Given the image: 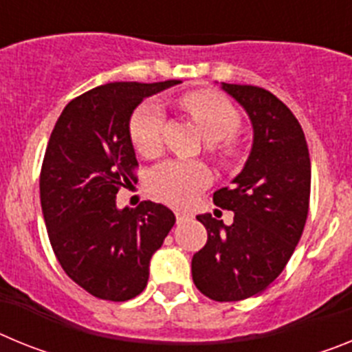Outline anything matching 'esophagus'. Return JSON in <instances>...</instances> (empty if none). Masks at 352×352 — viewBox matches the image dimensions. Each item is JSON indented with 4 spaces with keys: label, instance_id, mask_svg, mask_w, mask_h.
Returning a JSON list of instances; mask_svg holds the SVG:
<instances>
[{
    "label": "esophagus",
    "instance_id": "34e87169",
    "mask_svg": "<svg viewBox=\"0 0 352 352\" xmlns=\"http://www.w3.org/2000/svg\"><path fill=\"white\" fill-rule=\"evenodd\" d=\"M192 214L188 211H176V220L178 222H185V220H190Z\"/></svg>",
    "mask_w": 352,
    "mask_h": 352
}]
</instances>
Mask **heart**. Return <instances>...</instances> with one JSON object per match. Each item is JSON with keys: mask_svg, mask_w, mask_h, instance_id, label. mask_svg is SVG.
I'll list each match as a JSON object with an SVG mask.
<instances>
[{"mask_svg": "<svg viewBox=\"0 0 352 352\" xmlns=\"http://www.w3.org/2000/svg\"><path fill=\"white\" fill-rule=\"evenodd\" d=\"M182 105L194 118L204 138L211 141V153L223 167L236 166L241 148L232 138L239 129V114L231 102L214 91H190ZM164 109L157 100H146L130 120V138L141 155L151 157L160 149ZM206 167L195 162H166L149 176V188L169 204H185L208 183Z\"/></svg>", "mask_w": 352, "mask_h": 352, "instance_id": "obj_1", "label": "heart"}]
</instances>
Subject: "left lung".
<instances>
[{"label": "left lung", "mask_w": 352, "mask_h": 352, "mask_svg": "<svg viewBox=\"0 0 352 352\" xmlns=\"http://www.w3.org/2000/svg\"><path fill=\"white\" fill-rule=\"evenodd\" d=\"M254 129V142L232 186L213 203L234 211L226 226L197 214L208 241L192 257V278L204 296L239 301L259 294L284 272L303 232L310 199V157L301 125L287 105L257 86L222 82Z\"/></svg>", "instance_id": "1"}]
</instances>
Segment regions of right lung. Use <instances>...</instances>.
I'll return each mask as SVG.
<instances>
[{"label": "right lung", "instance_id": "1", "mask_svg": "<svg viewBox=\"0 0 352 352\" xmlns=\"http://www.w3.org/2000/svg\"><path fill=\"white\" fill-rule=\"evenodd\" d=\"M179 82L104 84L74 98L56 121L40 173L43 220L61 268L95 298L141 294L149 261L176 222L151 201L118 210L116 194L135 179L133 109Z\"/></svg>", "mask_w": 352, "mask_h": 352}]
</instances>
